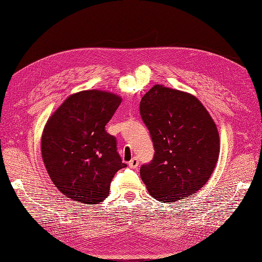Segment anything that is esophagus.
Wrapping results in <instances>:
<instances>
[{"mask_svg": "<svg viewBox=\"0 0 262 262\" xmlns=\"http://www.w3.org/2000/svg\"><path fill=\"white\" fill-rule=\"evenodd\" d=\"M139 158L138 157H133L132 160L129 162V166L131 168H137L138 166H139Z\"/></svg>", "mask_w": 262, "mask_h": 262, "instance_id": "34e87169", "label": "esophagus"}]
</instances>
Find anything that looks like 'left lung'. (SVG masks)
Returning a JSON list of instances; mask_svg holds the SVG:
<instances>
[{
  "label": "left lung",
  "mask_w": 262,
  "mask_h": 262,
  "mask_svg": "<svg viewBox=\"0 0 262 262\" xmlns=\"http://www.w3.org/2000/svg\"><path fill=\"white\" fill-rule=\"evenodd\" d=\"M155 154L142 165L148 193L161 202L192 196L209 180L220 154L215 122L193 95L155 85L140 102Z\"/></svg>",
  "instance_id": "left-lung-1"
}]
</instances>
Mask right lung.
<instances>
[{
	"label": "right lung",
	"instance_id": "add662e5",
	"mask_svg": "<svg viewBox=\"0 0 262 262\" xmlns=\"http://www.w3.org/2000/svg\"><path fill=\"white\" fill-rule=\"evenodd\" d=\"M121 97L91 90L69 96L48 119L41 155L54 186L71 200L97 204L109 194L115 173L126 167L116 138L105 126Z\"/></svg>",
	"mask_w": 262,
	"mask_h": 262
}]
</instances>
